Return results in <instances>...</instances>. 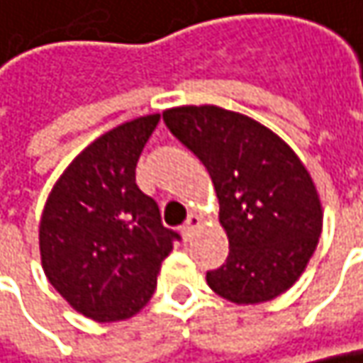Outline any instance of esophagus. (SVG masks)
<instances>
[{"label":"esophagus","instance_id":"esophagus-1","mask_svg":"<svg viewBox=\"0 0 363 363\" xmlns=\"http://www.w3.org/2000/svg\"><path fill=\"white\" fill-rule=\"evenodd\" d=\"M201 224V220H199V216H195V213H191L189 216V220L181 225V234L184 240H191L193 238V234H195V230L199 228Z\"/></svg>","mask_w":363,"mask_h":363}]
</instances>
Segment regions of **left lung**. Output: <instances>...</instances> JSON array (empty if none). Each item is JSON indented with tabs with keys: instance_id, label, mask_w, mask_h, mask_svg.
<instances>
[{
	"instance_id": "obj_1",
	"label": "left lung",
	"mask_w": 363,
	"mask_h": 363,
	"mask_svg": "<svg viewBox=\"0 0 363 363\" xmlns=\"http://www.w3.org/2000/svg\"><path fill=\"white\" fill-rule=\"evenodd\" d=\"M170 133L207 168L220 199L230 255L207 284L234 304H259L289 289L308 265L323 209L308 170L265 125L220 106L164 111Z\"/></svg>"
}]
</instances>
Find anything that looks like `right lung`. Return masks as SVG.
Wrapping results in <instances>:
<instances>
[{
  "label": "right lung",
  "instance_id": "add662e5",
  "mask_svg": "<svg viewBox=\"0 0 363 363\" xmlns=\"http://www.w3.org/2000/svg\"><path fill=\"white\" fill-rule=\"evenodd\" d=\"M160 121L147 115L92 141L55 182L38 240L43 269L77 312L98 323L138 314L162 261L181 236L135 182L143 145Z\"/></svg>",
  "mask_w": 363,
  "mask_h": 363
}]
</instances>
